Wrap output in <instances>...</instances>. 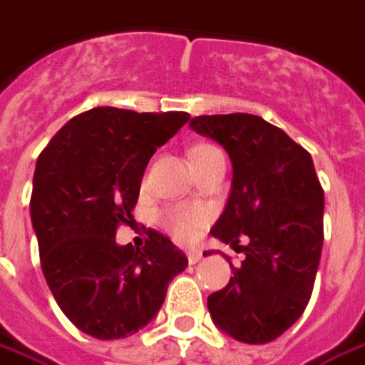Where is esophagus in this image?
Returning <instances> with one entry per match:
<instances>
[{
    "instance_id": "obj_1",
    "label": "esophagus",
    "mask_w": 365,
    "mask_h": 365,
    "mask_svg": "<svg viewBox=\"0 0 365 365\" xmlns=\"http://www.w3.org/2000/svg\"><path fill=\"white\" fill-rule=\"evenodd\" d=\"M201 258H203L201 250H187V260H190V264H197Z\"/></svg>"
}]
</instances>
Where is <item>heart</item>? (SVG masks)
<instances>
[{"label":"heart","mask_w":365,"mask_h":365,"mask_svg":"<svg viewBox=\"0 0 365 365\" xmlns=\"http://www.w3.org/2000/svg\"><path fill=\"white\" fill-rule=\"evenodd\" d=\"M215 152H221L211 144H197L190 150V160L199 162V160L211 156ZM209 221V215L203 209H190V207H168L160 213V222L162 227L178 240L182 242H190L197 237L199 230L203 229Z\"/></svg>","instance_id":"b5f03b06"}]
</instances>
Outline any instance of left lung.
Segmentation results:
<instances>
[{
  "label": "left lung",
  "mask_w": 365,
  "mask_h": 365,
  "mask_svg": "<svg viewBox=\"0 0 365 365\" xmlns=\"http://www.w3.org/2000/svg\"><path fill=\"white\" fill-rule=\"evenodd\" d=\"M190 127L229 152L230 195L211 235L245 254L240 268L230 264L229 285L209 295V313L238 342L266 344L297 321L313 293L324 238L313 158L258 115H201Z\"/></svg>",
  "instance_id": "left-lung-1"
}]
</instances>
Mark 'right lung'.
<instances>
[{
	"instance_id": "obj_1",
	"label": "right lung",
	"mask_w": 365,
	"mask_h": 365,
	"mask_svg": "<svg viewBox=\"0 0 365 365\" xmlns=\"http://www.w3.org/2000/svg\"><path fill=\"white\" fill-rule=\"evenodd\" d=\"M190 120L183 111L96 107L70 119L36 160L31 221L52 295L78 329L99 340L135 334L156 317L187 258L148 229L143 248L115 242L158 146Z\"/></svg>"
}]
</instances>
